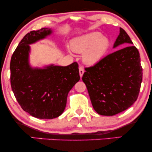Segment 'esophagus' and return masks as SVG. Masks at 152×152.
Masks as SVG:
<instances>
[{
  "label": "esophagus",
  "mask_w": 152,
  "mask_h": 152,
  "mask_svg": "<svg viewBox=\"0 0 152 152\" xmlns=\"http://www.w3.org/2000/svg\"><path fill=\"white\" fill-rule=\"evenodd\" d=\"M83 73H84V70H83V69L81 67V66H80L79 67V75H80V77L81 78L83 76Z\"/></svg>",
  "instance_id": "obj_1"
}]
</instances>
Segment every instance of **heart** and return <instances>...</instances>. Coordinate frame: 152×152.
Wrapping results in <instances>:
<instances>
[{
  "mask_svg": "<svg viewBox=\"0 0 152 152\" xmlns=\"http://www.w3.org/2000/svg\"><path fill=\"white\" fill-rule=\"evenodd\" d=\"M111 42L109 38L100 32H91L74 38L71 48L74 52L83 53L82 60L88 66H94L100 61L109 50Z\"/></svg>",
  "mask_w": 152,
  "mask_h": 152,
  "instance_id": "1",
  "label": "heart"
}]
</instances>
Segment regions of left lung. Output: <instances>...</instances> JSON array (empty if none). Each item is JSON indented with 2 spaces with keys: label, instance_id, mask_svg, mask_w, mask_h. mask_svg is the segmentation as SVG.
Here are the masks:
<instances>
[{
  "label": "left lung",
  "instance_id": "obj_1",
  "mask_svg": "<svg viewBox=\"0 0 152 152\" xmlns=\"http://www.w3.org/2000/svg\"><path fill=\"white\" fill-rule=\"evenodd\" d=\"M123 44L127 46L86 68L82 77L94 109L102 116H114L125 111L137 101L140 91V55L129 35L120 28L113 48Z\"/></svg>",
  "mask_w": 152,
  "mask_h": 152
}]
</instances>
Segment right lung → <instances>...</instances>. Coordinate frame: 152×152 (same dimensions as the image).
Wrapping results in <instances>:
<instances>
[{
	"mask_svg": "<svg viewBox=\"0 0 152 152\" xmlns=\"http://www.w3.org/2000/svg\"><path fill=\"white\" fill-rule=\"evenodd\" d=\"M53 32L48 28L31 31L19 43L10 60V84L15 99L24 111L41 119H51L62 114L69 92L80 80L76 62L67 66L31 65L30 45Z\"/></svg>",
	"mask_w": 152,
	"mask_h": 152,
	"instance_id": "1",
	"label": "right lung"
}]
</instances>
